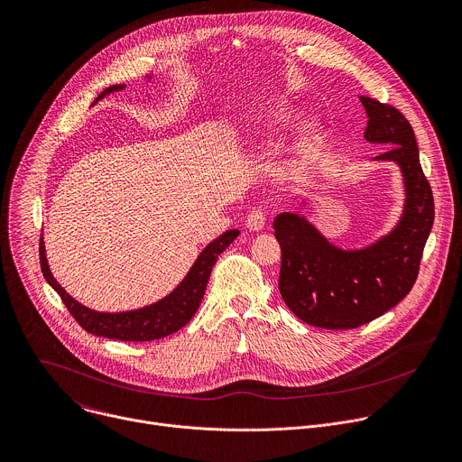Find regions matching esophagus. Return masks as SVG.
<instances>
[{
  "instance_id": "esophagus-1",
  "label": "esophagus",
  "mask_w": 462,
  "mask_h": 462,
  "mask_svg": "<svg viewBox=\"0 0 462 462\" xmlns=\"http://www.w3.org/2000/svg\"><path fill=\"white\" fill-rule=\"evenodd\" d=\"M264 223H266V216H264V212L259 210V208L252 210V212L246 216V219H245L246 228L252 230V232L263 230V228H264Z\"/></svg>"
}]
</instances>
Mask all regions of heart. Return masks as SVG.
<instances>
[{
  "mask_svg": "<svg viewBox=\"0 0 462 462\" xmlns=\"http://www.w3.org/2000/svg\"><path fill=\"white\" fill-rule=\"evenodd\" d=\"M299 121V110L291 106H284L275 110L270 119L263 125V130L259 134V141L263 146H272L277 143L295 123ZM325 132L323 126L318 121H309L302 125L293 137L291 143V163L297 169H306L310 163H314L323 148Z\"/></svg>",
  "mask_w": 462,
  "mask_h": 462,
  "instance_id": "obj_1",
  "label": "heart"
}]
</instances>
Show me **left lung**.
<instances>
[{
    "label": "left lung",
    "instance_id": "obj_1",
    "mask_svg": "<svg viewBox=\"0 0 462 462\" xmlns=\"http://www.w3.org/2000/svg\"><path fill=\"white\" fill-rule=\"evenodd\" d=\"M359 99L368 116L365 139L386 148L374 162L395 163L402 176L404 205L397 225L372 245L345 250L300 214L282 212L273 221L281 297L300 321L327 330L366 325L408 295L435 216L411 125L390 105Z\"/></svg>",
    "mask_w": 462,
    "mask_h": 462
}]
</instances>
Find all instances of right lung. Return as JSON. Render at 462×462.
Wrapping results in <instances>:
<instances>
[{
    "label": "right lung",
    "instance_id": "add662e5",
    "mask_svg": "<svg viewBox=\"0 0 462 462\" xmlns=\"http://www.w3.org/2000/svg\"><path fill=\"white\" fill-rule=\"evenodd\" d=\"M148 81L152 76L146 78ZM126 85H110L105 88L94 103L103 99L105 96L112 92L123 90ZM239 236V230H226L223 236L214 239L207 248L198 255L196 263L185 275V279L163 299L158 302H152L148 306L137 310L128 312H97L88 309V306L76 300L72 295L65 291V288L54 279L45 254V243L42 239L40 243V263L42 272L47 279V282L58 291L61 300L72 314V318L79 323L81 328H85L88 334L97 337H108L117 341H153L167 337L178 330H181L198 312L201 299L207 290V282L212 272V266L216 264L219 254Z\"/></svg>",
    "mask_w": 462,
    "mask_h": 462
}]
</instances>
